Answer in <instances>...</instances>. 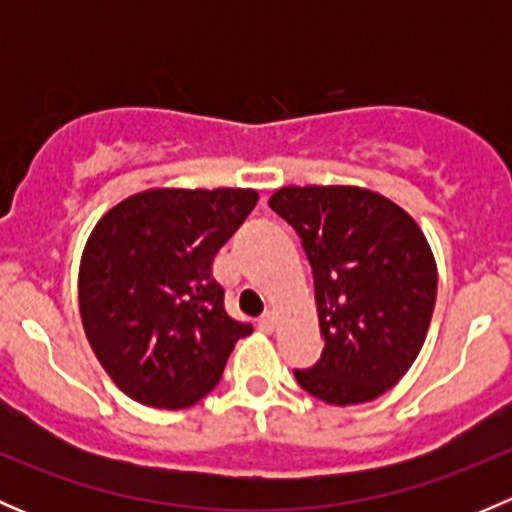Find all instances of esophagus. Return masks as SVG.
<instances>
[{
	"label": "esophagus",
	"instance_id": "esophagus-1",
	"mask_svg": "<svg viewBox=\"0 0 512 512\" xmlns=\"http://www.w3.org/2000/svg\"><path fill=\"white\" fill-rule=\"evenodd\" d=\"M275 327H277V317H275V314H272V312L262 314L260 322H257V329H260V332H265V334L275 332Z\"/></svg>",
	"mask_w": 512,
	"mask_h": 512
}]
</instances>
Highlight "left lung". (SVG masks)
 <instances>
[{"label": "left lung", "instance_id": "1", "mask_svg": "<svg viewBox=\"0 0 512 512\" xmlns=\"http://www.w3.org/2000/svg\"><path fill=\"white\" fill-rule=\"evenodd\" d=\"M270 208L312 265L322 359L294 379L332 406L386 394L416 361L436 307L438 270L416 220L356 185H287Z\"/></svg>", "mask_w": 512, "mask_h": 512}]
</instances>
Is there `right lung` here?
<instances>
[{
    "mask_svg": "<svg viewBox=\"0 0 512 512\" xmlns=\"http://www.w3.org/2000/svg\"><path fill=\"white\" fill-rule=\"evenodd\" d=\"M255 203L250 188H153L121 200L89 235L81 322L106 374L138 404H198L252 332L225 312L213 260Z\"/></svg>",
    "mask_w": 512,
    "mask_h": 512,
    "instance_id": "obj_1",
    "label": "right lung"
}]
</instances>
